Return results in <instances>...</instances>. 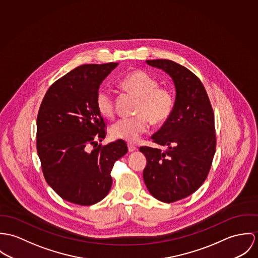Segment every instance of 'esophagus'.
I'll return each instance as SVG.
<instances>
[{
    "mask_svg": "<svg viewBox=\"0 0 258 258\" xmlns=\"http://www.w3.org/2000/svg\"><path fill=\"white\" fill-rule=\"evenodd\" d=\"M127 147H128V151H130V152H133V151L138 150V147H137L136 145L132 144V143H128V144H127Z\"/></svg>",
    "mask_w": 258,
    "mask_h": 258,
    "instance_id": "1",
    "label": "esophagus"
}]
</instances>
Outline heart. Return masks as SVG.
Masks as SVG:
<instances>
[{
  "label": "heart",
  "mask_w": 258,
  "mask_h": 258,
  "mask_svg": "<svg viewBox=\"0 0 258 258\" xmlns=\"http://www.w3.org/2000/svg\"><path fill=\"white\" fill-rule=\"evenodd\" d=\"M120 85L139 98L135 114L132 117L116 120L110 128L115 140L128 143L137 142L149 127L166 122L175 107V96L170 88L159 86L158 80L143 70L134 71L124 76ZM96 109L106 118L115 115V97L109 87H101L95 98Z\"/></svg>",
  "instance_id": "1"
}]
</instances>
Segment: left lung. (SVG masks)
I'll return each mask as SVG.
<instances>
[{
	"label": "left lung",
	"instance_id": "obj_1",
	"mask_svg": "<svg viewBox=\"0 0 258 258\" xmlns=\"http://www.w3.org/2000/svg\"><path fill=\"white\" fill-rule=\"evenodd\" d=\"M171 76L176 88L174 111L151 139L165 149L142 146L147 164L143 180L157 200L173 203L200 188L216 152L214 111L200 79L186 67L167 59L146 60Z\"/></svg>",
	"mask_w": 258,
	"mask_h": 258
}]
</instances>
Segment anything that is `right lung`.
<instances>
[{
  "label": "right lung",
  "mask_w": 258,
  "mask_h": 258,
  "mask_svg": "<svg viewBox=\"0 0 258 258\" xmlns=\"http://www.w3.org/2000/svg\"><path fill=\"white\" fill-rule=\"evenodd\" d=\"M117 63L84 64L56 80L45 93L36 118V149L47 184L63 200L90 206L104 199L124 141L98 144L107 123L95 105L102 81Z\"/></svg>",
  "instance_id": "1"
}]
</instances>
